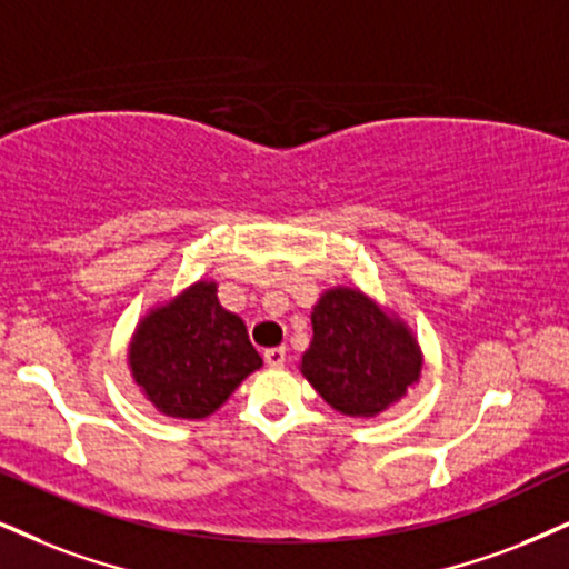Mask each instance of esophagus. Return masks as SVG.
<instances>
[{
	"instance_id": "esophagus-1",
	"label": "esophagus",
	"mask_w": 569,
	"mask_h": 569,
	"mask_svg": "<svg viewBox=\"0 0 569 569\" xmlns=\"http://www.w3.org/2000/svg\"><path fill=\"white\" fill-rule=\"evenodd\" d=\"M263 359H266V363H269V367H273V369H279V367H284V361H287V348H269L263 353Z\"/></svg>"
}]
</instances>
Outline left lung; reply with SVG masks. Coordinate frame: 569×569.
I'll use <instances>...</instances> for the list:
<instances>
[{"instance_id":"left-lung-1","label":"left lung","mask_w":569,"mask_h":569,"mask_svg":"<svg viewBox=\"0 0 569 569\" xmlns=\"http://www.w3.org/2000/svg\"><path fill=\"white\" fill-rule=\"evenodd\" d=\"M311 327L300 375L335 411L377 417L419 382L422 348L409 325L359 287L321 292Z\"/></svg>"}]
</instances>
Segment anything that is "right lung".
<instances>
[{"label":"right lung","mask_w":569,"mask_h":569,"mask_svg":"<svg viewBox=\"0 0 569 569\" xmlns=\"http://www.w3.org/2000/svg\"><path fill=\"white\" fill-rule=\"evenodd\" d=\"M216 292L213 279H200L150 308L131 335V377L166 417H210L244 377L263 367L244 321Z\"/></svg>","instance_id":"1"}]
</instances>
